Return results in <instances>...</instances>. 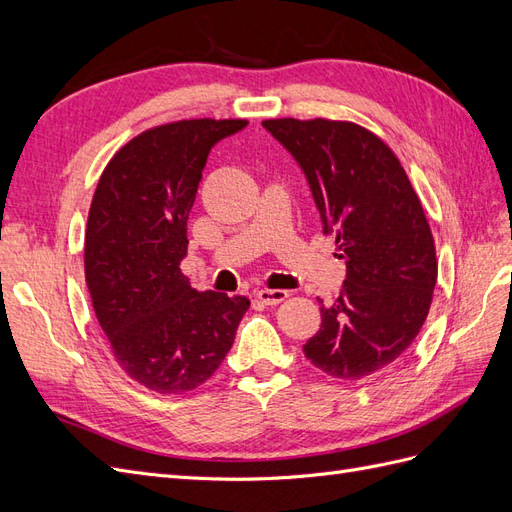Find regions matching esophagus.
I'll return each mask as SVG.
<instances>
[{"mask_svg": "<svg viewBox=\"0 0 512 512\" xmlns=\"http://www.w3.org/2000/svg\"><path fill=\"white\" fill-rule=\"evenodd\" d=\"M256 297L265 303V305H277L288 299V292L286 290H280V288H258L256 290Z\"/></svg>", "mask_w": 512, "mask_h": 512, "instance_id": "obj_1", "label": "esophagus"}]
</instances>
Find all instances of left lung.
<instances>
[{
    "instance_id": "8db88e82",
    "label": "left lung",
    "mask_w": 512,
    "mask_h": 512,
    "mask_svg": "<svg viewBox=\"0 0 512 512\" xmlns=\"http://www.w3.org/2000/svg\"><path fill=\"white\" fill-rule=\"evenodd\" d=\"M307 179L346 280L320 307L303 352L324 374L359 380L408 350L429 314L436 247L412 183L376 134L350 121H262Z\"/></svg>"
}]
</instances>
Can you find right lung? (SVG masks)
Segmentation results:
<instances>
[{"label": "right lung", "instance_id": "right-lung-1", "mask_svg": "<svg viewBox=\"0 0 512 512\" xmlns=\"http://www.w3.org/2000/svg\"><path fill=\"white\" fill-rule=\"evenodd\" d=\"M243 119H185L147 130L108 162L91 200L85 280L126 374L156 393L207 382L250 299L198 292L181 273L188 218L211 149Z\"/></svg>", "mask_w": 512, "mask_h": 512}]
</instances>
